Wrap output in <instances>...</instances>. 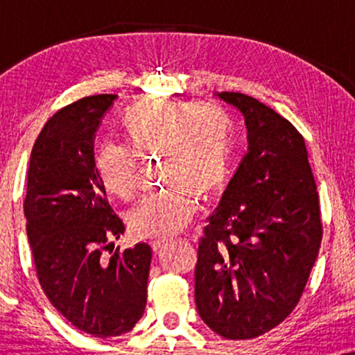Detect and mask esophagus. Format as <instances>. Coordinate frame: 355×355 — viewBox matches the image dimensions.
<instances>
[{
  "label": "esophagus",
  "instance_id": "esophagus-1",
  "mask_svg": "<svg viewBox=\"0 0 355 355\" xmlns=\"http://www.w3.org/2000/svg\"><path fill=\"white\" fill-rule=\"evenodd\" d=\"M168 241H171V239H169V237H157V239H153L152 241L153 250H159L164 244H166Z\"/></svg>",
  "mask_w": 355,
  "mask_h": 355
}]
</instances>
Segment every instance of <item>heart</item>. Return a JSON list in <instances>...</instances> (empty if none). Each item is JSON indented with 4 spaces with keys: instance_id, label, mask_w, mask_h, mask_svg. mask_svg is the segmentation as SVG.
I'll use <instances>...</instances> for the list:
<instances>
[{
    "instance_id": "obj_1",
    "label": "heart",
    "mask_w": 355,
    "mask_h": 355,
    "mask_svg": "<svg viewBox=\"0 0 355 355\" xmlns=\"http://www.w3.org/2000/svg\"><path fill=\"white\" fill-rule=\"evenodd\" d=\"M124 128L130 145L142 157L163 155V178L169 182L166 189L145 196L129 213L130 227L139 236L181 231L198 210L200 192H215L227 176L232 147L230 116L213 101L150 98L125 113ZM135 153L114 140L101 145L95 166L106 191L123 198L134 196L139 184Z\"/></svg>"
}]
</instances>
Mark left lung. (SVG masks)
<instances>
[{"label": "left lung", "instance_id": "8db88e82", "mask_svg": "<svg viewBox=\"0 0 355 355\" xmlns=\"http://www.w3.org/2000/svg\"><path fill=\"white\" fill-rule=\"evenodd\" d=\"M249 152L198 241L196 304L208 328L252 339L297 305L322 244L317 184L305 140L288 119L237 92Z\"/></svg>", "mask_w": 355, "mask_h": 355}]
</instances>
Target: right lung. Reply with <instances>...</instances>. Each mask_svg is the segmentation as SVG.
<instances>
[{
  "label": "right lung",
  "mask_w": 355,
  "mask_h": 355,
  "mask_svg": "<svg viewBox=\"0 0 355 355\" xmlns=\"http://www.w3.org/2000/svg\"><path fill=\"white\" fill-rule=\"evenodd\" d=\"M114 100L85 96L46 121L33 144L24 200L43 293L67 322L95 338L121 336L142 318L152 261L145 242L113 252L124 223L106 200L94 145Z\"/></svg>",
  "instance_id": "1"
}]
</instances>
